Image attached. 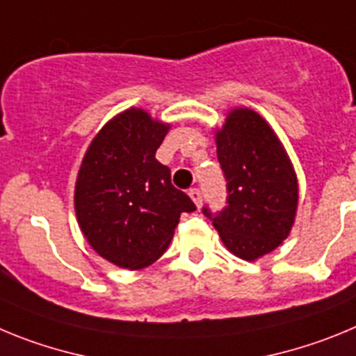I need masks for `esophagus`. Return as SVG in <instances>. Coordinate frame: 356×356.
<instances>
[{"label":"esophagus","instance_id":"esophagus-1","mask_svg":"<svg viewBox=\"0 0 356 356\" xmlns=\"http://www.w3.org/2000/svg\"><path fill=\"white\" fill-rule=\"evenodd\" d=\"M190 197H191V200L195 202V206H197V207L202 206V193H200V190H198V188H191Z\"/></svg>","mask_w":356,"mask_h":356}]
</instances>
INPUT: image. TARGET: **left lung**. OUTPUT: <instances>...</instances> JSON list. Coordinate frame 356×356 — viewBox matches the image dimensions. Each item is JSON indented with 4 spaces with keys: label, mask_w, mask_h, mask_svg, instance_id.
Instances as JSON below:
<instances>
[{
    "label": "left lung",
    "mask_w": 356,
    "mask_h": 356,
    "mask_svg": "<svg viewBox=\"0 0 356 356\" xmlns=\"http://www.w3.org/2000/svg\"><path fill=\"white\" fill-rule=\"evenodd\" d=\"M216 154L227 181V206L204 207L223 245L255 261L289 236L298 207V179L286 149L254 110L236 108L216 131Z\"/></svg>",
    "instance_id": "1"
}]
</instances>
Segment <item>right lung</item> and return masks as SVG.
<instances>
[{"instance_id": "obj_1", "label": "right lung", "mask_w": 356, "mask_h": 356, "mask_svg": "<svg viewBox=\"0 0 356 356\" xmlns=\"http://www.w3.org/2000/svg\"><path fill=\"white\" fill-rule=\"evenodd\" d=\"M168 129L129 108L99 131L81 161L74 190L79 229L118 268L142 270L158 261L181 214L197 209L172 184L170 168L156 159Z\"/></svg>"}]
</instances>
